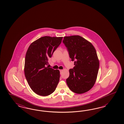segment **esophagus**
<instances>
[{"mask_svg":"<svg viewBox=\"0 0 124 124\" xmlns=\"http://www.w3.org/2000/svg\"><path fill=\"white\" fill-rule=\"evenodd\" d=\"M62 71H63V70H60V74L61 73V72H62Z\"/></svg>","mask_w":124,"mask_h":124,"instance_id":"obj_1","label":"esophagus"}]
</instances>
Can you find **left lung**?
<instances>
[{
  "label": "left lung",
  "instance_id": "1",
  "mask_svg": "<svg viewBox=\"0 0 124 124\" xmlns=\"http://www.w3.org/2000/svg\"><path fill=\"white\" fill-rule=\"evenodd\" d=\"M63 43L69 56L75 61L73 69L69 70L66 83L70 89L76 94L85 93L93 87L97 77L99 61L94 46L79 35L64 37Z\"/></svg>",
  "mask_w": 124,
  "mask_h": 124
}]
</instances>
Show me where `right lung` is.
<instances>
[{"label":"right lung","instance_id":"obj_1","mask_svg":"<svg viewBox=\"0 0 124 124\" xmlns=\"http://www.w3.org/2000/svg\"><path fill=\"white\" fill-rule=\"evenodd\" d=\"M62 39L47 36L40 38L33 42L27 51L25 76L31 89L38 95L45 96L52 94L59 82L60 71L47 65Z\"/></svg>","mask_w":124,"mask_h":124}]
</instances>
